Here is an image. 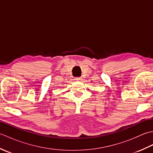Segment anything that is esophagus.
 <instances>
[{
  "label": "esophagus",
  "instance_id": "esophagus-1",
  "mask_svg": "<svg viewBox=\"0 0 153 153\" xmlns=\"http://www.w3.org/2000/svg\"><path fill=\"white\" fill-rule=\"evenodd\" d=\"M75 79L76 80H80L81 79V77H76V78H75Z\"/></svg>",
  "mask_w": 153,
  "mask_h": 153
}]
</instances>
